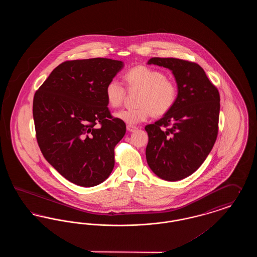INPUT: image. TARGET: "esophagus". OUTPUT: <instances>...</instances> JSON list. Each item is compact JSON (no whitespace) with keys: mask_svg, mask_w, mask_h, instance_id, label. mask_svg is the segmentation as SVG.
I'll return each instance as SVG.
<instances>
[{"mask_svg":"<svg viewBox=\"0 0 257 257\" xmlns=\"http://www.w3.org/2000/svg\"><path fill=\"white\" fill-rule=\"evenodd\" d=\"M137 130H138V127L133 126V125H127V131H129V132H135V131H137Z\"/></svg>","mask_w":257,"mask_h":257,"instance_id":"1","label":"esophagus"}]
</instances>
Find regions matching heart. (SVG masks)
<instances>
[{
  "instance_id": "obj_1",
  "label": "heart",
  "mask_w": 257,
  "mask_h": 257,
  "mask_svg": "<svg viewBox=\"0 0 257 257\" xmlns=\"http://www.w3.org/2000/svg\"><path fill=\"white\" fill-rule=\"evenodd\" d=\"M129 88L141 89L138 97L139 107L114 112V117L128 125H136L147 120L152 113L163 115L173 108L177 100V86L166 74L148 66H136L125 74ZM105 97L111 108H117L125 97L122 84L111 79L105 87Z\"/></svg>"
}]
</instances>
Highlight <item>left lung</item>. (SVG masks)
<instances>
[{"label":"left lung","instance_id":"8db88e82","mask_svg":"<svg viewBox=\"0 0 257 257\" xmlns=\"http://www.w3.org/2000/svg\"><path fill=\"white\" fill-rule=\"evenodd\" d=\"M147 64L169 68L177 84L173 108L146 126L149 168L167 181L184 179L202 165L218 136L220 93L197 63L152 58Z\"/></svg>","mask_w":257,"mask_h":257}]
</instances>
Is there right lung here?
Here are the masks:
<instances>
[{
	"label": "right lung",
	"instance_id": "right-lung-1",
	"mask_svg": "<svg viewBox=\"0 0 257 257\" xmlns=\"http://www.w3.org/2000/svg\"><path fill=\"white\" fill-rule=\"evenodd\" d=\"M123 65L103 58L64 61L35 94L39 148L56 171L78 186L99 185L113 169L114 147L126 125L110 115L105 87Z\"/></svg>",
	"mask_w": 257,
	"mask_h": 257
}]
</instances>
